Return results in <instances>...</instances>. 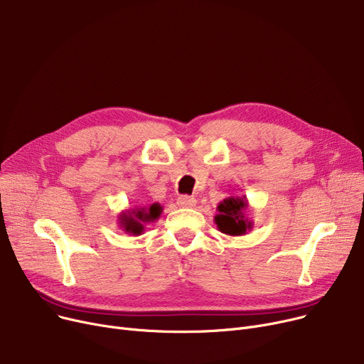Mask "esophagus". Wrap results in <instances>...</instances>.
Wrapping results in <instances>:
<instances>
[{
	"label": "esophagus",
	"instance_id": "1",
	"mask_svg": "<svg viewBox=\"0 0 364 364\" xmlns=\"http://www.w3.org/2000/svg\"><path fill=\"white\" fill-rule=\"evenodd\" d=\"M177 203L181 206V208H193L196 205V199L193 196H187V195H183L177 199Z\"/></svg>",
	"mask_w": 364,
	"mask_h": 364
}]
</instances>
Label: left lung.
Masks as SVG:
<instances>
[{"mask_svg": "<svg viewBox=\"0 0 364 364\" xmlns=\"http://www.w3.org/2000/svg\"><path fill=\"white\" fill-rule=\"evenodd\" d=\"M250 206L246 196H228L218 206L214 221L218 230L228 236H243L251 232L254 223L246 217V209Z\"/></svg>", "mask_w": 364, "mask_h": 364, "instance_id": "8db88e82", "label": "left lung"}]
</instances>
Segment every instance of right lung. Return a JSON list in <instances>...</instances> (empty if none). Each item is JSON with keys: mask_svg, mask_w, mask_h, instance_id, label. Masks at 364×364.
Returning a JSON list of instances; mask_svg holds the SVG:
<instances>
[{"mask_svg": "<svg viewBox=\"0 0 364 364\" xmlns=\"http://www.w3.org/2000/svg\"><path fill=\"white\" fill-rule=\"evenodd\" d=\"M161 203H151L144 206H136L132 209H125L121 213L119 225L122 230L132 236H140L144 232L146 223H155L162 214Z\"/></svg>", "mask_w": 364, "mask_h": 364, "instance_id": "right-lung-1", "label": "right lung"}]
</instances>
